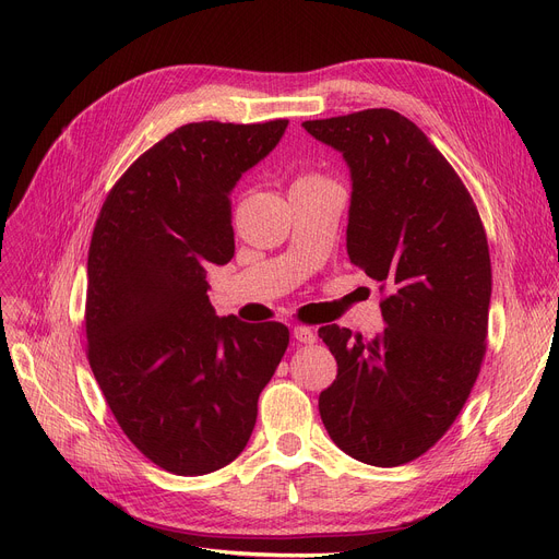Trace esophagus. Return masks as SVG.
Wrapping results in <instances>:
<instances>
[{
    "label": "esophagus",
    "instance_id": "1",
    "mask_svg": "<svg viewBox=\"0 0 559 559\" xmlns=\"http://www.w3.org/2000/svg\"><path fill=\"white\" fill-rule=\"evenodd\" d=\"M292 335H295V340L301 342V344H314L317 342V333L312 329H308V326H295Z\"/></svg>",
    "mask_w": 559,
    "mask_h": 559
}]
</instances>
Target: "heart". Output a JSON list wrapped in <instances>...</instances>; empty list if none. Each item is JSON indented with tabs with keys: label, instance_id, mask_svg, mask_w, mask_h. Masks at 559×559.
I'll use <instances>...</instances> for the list:
<instances>
[{
	"label": "heart",
	"instance_id": "b5f03b06",
	"mask_svg": "<svg viewBox=\"0 0 559 559\" xmlns=\"http://www.w3.org/2000/svg\"><path fill=\"white\" fill-rule=\"evenodd\" d=\"M312 179H319V176H301V179L297 183H304V181H312Z\"/></svg>",
	"mask_w": 559,
	"mask_h": 559
}]
</instances>
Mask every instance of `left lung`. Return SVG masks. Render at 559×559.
<instances>
[{"label":"left lung","instance_id":"1","mask_svg":"<svg viewBox=\"0 0 559 559\" xmlns=\"http://www.w3.org/2000/svg\"><path fill=\"white\" fill-rule=\"evenodd\" d=\"M350 169L346 251L380 283L385 331L321 326L337 378L319 394L333 442L399 466L451 428L485 358L491 262L476 203L426 133L390 108L308 120Z\"/></svg>","mask_w":559,"mask_h":559}]
</instances>
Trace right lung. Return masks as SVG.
<instances>
[{
  "instance_id": "1",
  "label": "right lung",
  "mask_w": 559,
  "mask_h": 559,
  "mask_svg": "<svg viewBox=\"0 0 559 559\" xmlns=\"http://www.w3.org/2000/svg\"><path fill=\"white\" fill-rule=\"evenodd\" d=\"M287 120L192 122L108 192L87 251V360L124 435L176 476L238 457L289 344L278 321L217 317L205 264L235 253L230 190Z\"/></svg>"
}]
</instances>
